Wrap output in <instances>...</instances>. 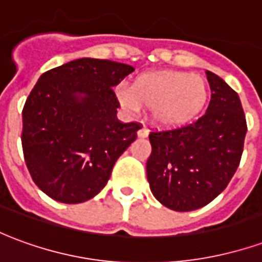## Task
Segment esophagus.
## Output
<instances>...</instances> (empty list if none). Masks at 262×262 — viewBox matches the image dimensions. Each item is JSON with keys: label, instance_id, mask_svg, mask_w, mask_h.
<instances>
[{"label": "esophagus", "instance_id": "34e87169", "mask_svg": "<svg viewBox=\"0 0 262 262\" xmlns=\"http://www.w3.org/2000/svg\"><path fill=\"white\" fill-rule=\"evenodd\" d=\"M148 133H150V130H148L146 126H143L142 129L137 132V136H139V137H147Z\"/></svg>", "mask_w": 262, "mask_h": 262}]
</instances>
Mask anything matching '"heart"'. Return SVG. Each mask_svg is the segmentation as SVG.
I'll return each instance as SVG.
<instances>
[{"mask_svg":"<svg viewBox=\"0 0 262 262\" xmlns=\"http://www.w3.org/2000/svg\"><path fill=\"white\" fill-rule=\"evenodd\" d=\"M115 94L120 106L139 114L150 109L153 120L163 127H177L201 114L209 98L206 80L182 71H153L137 77L133 85L119 84Z\"/></svg>","mask_w":262,"mask_h":262,"instance_id":"heart-1","label":"heart"}]
</instances>
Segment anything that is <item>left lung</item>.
I'll list each match as a JSON object with an SVG mask.
<instances>
[{"mask_svg": "<svg viewBox=\"0 0 262 262\" xmlns=\"http://www.w3.org/2000/svg\"><path fill=\"white\" fill-rule=\"evenodd\" d=\"M212 97L205 115L192 123L148 135L150 189L177 212L212 202L234 176L247 133L240 98L219 75L206 71Z\"/></svg>", "mask_w": 262, "mask_h": 262, "instance_id": "obj_1", "label": "left lung"}]
</instances>
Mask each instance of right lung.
<instances>
[{"label":"right lung","instance_id":"1","mask_svg":"<svg viewBox=\"0 0 262 262\" xmlns=\"http://www.w3.org/2000/svg\"><path fill=\"white\" fill-rule=\"evenodd\" d=\"M135 69L111 60H73L43 73L22 111V148L33 182L63 203L91 199L136 140L137 122L116 118L112 86Z\"/></svg>","mask_w":262,"mask_h":262}]
</instances>
